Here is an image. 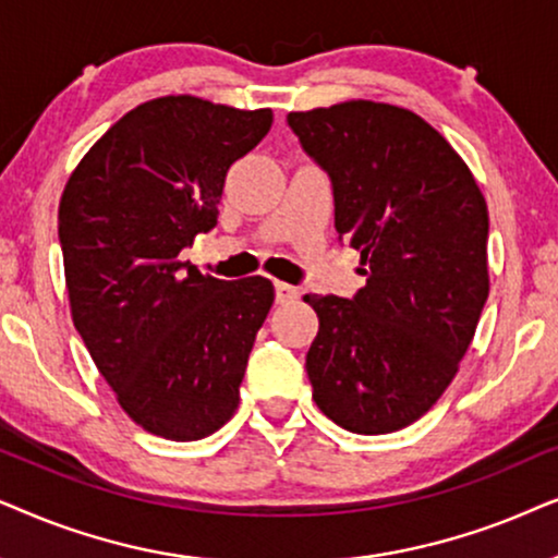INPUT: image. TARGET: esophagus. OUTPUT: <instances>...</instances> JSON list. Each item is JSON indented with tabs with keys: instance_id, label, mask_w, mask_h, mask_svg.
Instances as JSON below:
<instances>
[{
	"instance_id": "obj_1",
	"label": "esophagus",
	"mask_w": 558,
	"mask_h": 558,
	"mask_svg": "<svg viewBox=\"0 0 558 558\" xmlns=\"http://www.w3.org/2000/svg\"><path fill=\"white\" fill-rule=\"evenodd\" d=\"M275 295H278L280 303H288V301L299 299L301 293H299V288H295V286L283 283V280H278V283H275Z\"/></svg>"
}]
</instances>
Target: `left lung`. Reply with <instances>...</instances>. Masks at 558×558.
I'll return each instance as SVG.
<instances>
[{
    "label": "left lung",
    "instance_id": "obj_1",
    "mask_svg": "<svg viewBox=\"0 0 558 558\" xmlns=\"http://www.w3.org/2000/svg\"><path fill=\"white\" fill-rule=\"evenodd\" d=\"M331 178L333 227L360 252L354 299L303 295L314 400L354 434L411 426L444 396L489 293V214L472 170L426 119L349 99L288 114Z\"/></svg>",
    "mask_w": 558,
    "mask_h": 558
}]
</instances>
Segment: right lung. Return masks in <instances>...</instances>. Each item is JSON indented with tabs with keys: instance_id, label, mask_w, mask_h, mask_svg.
<instances>
[{
	"instance_id": "add662e5",
	"label": "right lung",
	"mask_w": 558,
	"mask_h": 558,
	"mask_svg": "<svg viewBox=\"0 0 558 558\" xmlns=\"http://www.w3.org/2000/svg\"><path fill=\"white\" fill-rule=\"evenodd\" d=\"M270 124V109L160 96L111 124L63 189L73 326L122 411L162 439H204L240 405L275 288L202 275L181 250L217 227L229 168Z\"/></svg>"
}]
</instances>
